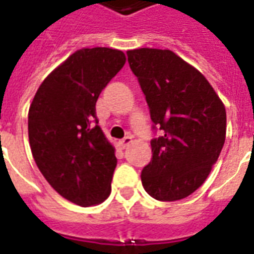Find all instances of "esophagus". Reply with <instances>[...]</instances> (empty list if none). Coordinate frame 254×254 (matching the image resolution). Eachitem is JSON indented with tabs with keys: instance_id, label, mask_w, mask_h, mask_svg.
Returning <instances> with one entry per match:
<instances>
[{
	"instance_id": "esophagus-1",
	"label": "esophagus",
	"mask_w": 254,
	"mask_h": 254,
	"mask_svg": "<svg viewBox=\"0 0 254 254\" xmlns=\"http://www.w3.org/2000/svg\"><path fill=\"white\" fill-rule=\"evenodd\" d=\"M132 141H133L132 136H127V137H124V139L118 141V145H120L121 148H127V145L130 144Z\"/></svg>"
}]
</instances>
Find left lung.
I'll use <instances>...</instances> for the list:
<instances>
[{
  "label": "left lung",
  "mask_w": 254,
  "mask_h": 254,
  "mask_svg": "<svg viewBox=\"0 0 254 254\" xmlns=\"http://www.w3.org/2000/svg\"><path fill=\"white\" fill-rule=\"evenodd\" d=\"M154 122L152 158L141 183L158 201L183 199L201 187L226 141V107L195 67L169 49L127 51Z\"/></svg>",
  "instance_id": "obj_1"
}]
</instances>
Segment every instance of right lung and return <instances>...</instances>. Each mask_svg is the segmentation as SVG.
<instances>
[{
  "label": "right lung",
  "mask_w": 254,
  "mask_h": 254,
  "mask_svg": "<svg viewBox=\"0 0 254 254\" xmlns=\"http://www.w3.org/2000/svg\"><path fill=\"white\" fill-rule=\"evenodd\" d=\"M127 62L111 48H82L58 65L28 110V141L38 169L56 192L79 206L109 198L114 145L96 118V102Z\"/></svg>",
  "instance_id": "right-lung-1"
}]
</instances>
